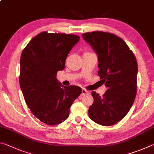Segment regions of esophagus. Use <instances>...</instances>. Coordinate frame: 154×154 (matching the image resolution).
<instances>
[{
  "label": "esophagus",
  "instance_id": "1",
  "mask_svg": "<svg viewBox=\"0 0 154 154\" xmlns=\"http://www.w3.org/2000/svg\"><path fill=\"white\" fill-rule=\"evenodd\" d=\"M88 93H89V92H88V90L84 89V88H83V89H82V96H83V95L86 94H88Z\"/></svg>",
  "mask_w": 154,
  "mask_h": 154
}]
</instances>
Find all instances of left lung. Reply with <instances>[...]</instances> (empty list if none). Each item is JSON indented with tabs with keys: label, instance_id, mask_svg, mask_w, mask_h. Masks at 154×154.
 Listing matches in <instances>:
<instances>
[{
	"label": "left lung",
	"instance_id": "obj_1",
	"mask_svg": "<svg viewBox=\"0 0 154 154\" xmlns=\"http://www.w3.org/2000/svg\"><path fill=\"white\" fill-rule=\"evenodd\" d=\"M98 58V74L107 90L100 96L92 92L94 103L88 109L96 124L110 126L128 113L137 94V59L125 41L110 32L94 31L82 35Z\"/></svg>",
	"mask_w": 154,
	"mask_h": 154
}]
</instances>
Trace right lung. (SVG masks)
I'll return each mask as SVG.
<instances>
[{"instance_id":"obj_1","label":"right lung","mask_w":154,"mask_h":154,"mask_svg":"<svg viewBox=\"0 0 154 154\" xmlns=\"http://www.w3.org/2000/svg\"><path fill=\"white\" fill-rule=\"evenodd\" d=\"M79 38L75 35L43 32L30 40L21 55L19 82L26 103L36 118L48 125L66 120L82 92L76 85L64 86L56 78Z\"/></svg>"}]
</instances>
